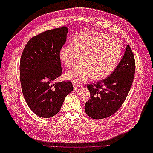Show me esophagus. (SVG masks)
<instances>
[{"label":"esophagus","instance_id":"34e87169","mask_svg":"<svg viewBox=\"0 0 153 153\" xmlns=\"http://www.w3.org/2000/svg\"><path fill=\"white\" fill-rule=\"evenodd\" d=\"M73 85H74V89H77L79 87V86L80 85H77V84H76V83H74L73 84Z\"/></svg>","mask_w":153,"mask_h":153}]
</instances>
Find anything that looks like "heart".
<instances>
[{
	"label": "heart",
	"instance_id": "1",
	"mask_svg": "<svg viewBox=\"0 0 153 153\" xmlns=\"http://www.w3.org/2000/svg\"><path fill=\"white\" fill-rule=\"evenodd\" d=\"M122 53V45L113 35L87 31L77 35L71 45H64L59 51L62 62L72 67L80 59L82 62L68 70L66 77L82 83L91 77L95 80L105 78L116 69Z\"/></svg>",
	"mask_w": 153,
	"mask_h": 153
}]
</instances>
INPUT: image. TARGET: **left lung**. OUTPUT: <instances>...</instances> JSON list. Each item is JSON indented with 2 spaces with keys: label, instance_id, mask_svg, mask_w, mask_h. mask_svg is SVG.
Listing matches in <instances>:
<instances>
[{
  "label": "left lung",
  "instance_id": "8db88e82",
  "mask_svg": "<svg viewBox=\"0 0 153 153\" xmlns=\"http://www.w3.org/2000/svg\"><path fill=\"white\" fill-rule=\"evenodd\" d=\"M135 71L134 56L128 45L114 71L106 79L87 85L91 97L85 105L87 114L93 119L99 120L118 111L130 90Z\"/></svg>",
  "mask_w": 153,
  "mask_h": 153
}]
</instances>
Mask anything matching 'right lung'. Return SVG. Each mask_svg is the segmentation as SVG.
<instances>
[{
    "label": "right lung",
    "instance_id": "1",
    "mask_svg": "<svg viewBox=\"0 0 153 153\" xmlns=\"http://www.w3.org/2000/svg\"><path fill=\"white\" fill-rule=\"evenodd\" d=\"M68 32L65 26L43 32L27 42L22 54L19 75L23 95L30 109L41 118L56 115L74 89L68 81L53 83L62 72L59 51Z\"/></svg>",
    "mask_w": 153,
    "mask_h": 153
}]
</instances>
